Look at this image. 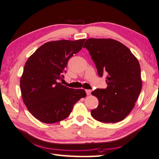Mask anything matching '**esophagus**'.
Instances as JSON below:
<instances>
[{
	"instance_id": "obj_1",
	"label": "esophagus",
	"mask_w": 159,
	"mask_h": 159,
	"mask_svg": "<svg viewBox=\"0 0 159 159\" xmlns=\"http://www.w3.org/2000/svg\"><path fill=\"white\" fill-rule=\"evenodd\" d=\"M86 93L87 94V95H90V93H91V90H86Z\"/></svg>"
}]
</instances>
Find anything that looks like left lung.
I'll return each mask as SVG.
<instances>
[{"instance_id": "obj_1", "label": "left lung", "mask_w": 159, "mask_h": 159, "mask_svg": "<svg viewBox=\"0 0 159 159\" xmlns=\"http://www.w3.org/2000/svg\"><path fill=\"white\" fill-rule=\"evenodd\" d=\"M99 77L106 74V89L92 92L99 100L93 117L103 123H116L132 111L142 89L139 61L124 44L112 39L90 38L84 44Z\"/></svg>"}]
</instances>
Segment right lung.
Listing matches in <instances>:
<instances>
[{
	"label": "right lung",
	"instance_id": "1",
	"mask_svg": "<svg viewBox=\"0 0 159 159\" xmlns=\"http://www.w3.org/2000/svg\"><path fill=\"white\" fill-rule=\"evenodd\" d=\"M85 40L48 42L28 58L20 90L25 106L39 121L53 124L64 120L75 103L86 96L84 89H70L59 82L64 78L68 61L82 49Z\"/></svg>",
	"mask_w": 159,
	"mask_h": 159
}]
</instances>
